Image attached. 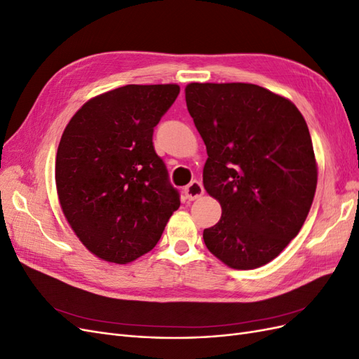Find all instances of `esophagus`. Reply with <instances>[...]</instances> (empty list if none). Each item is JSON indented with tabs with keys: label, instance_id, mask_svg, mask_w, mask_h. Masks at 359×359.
<instances>
[{
	"label": "esophagus",
	"instance_id": "1",
	"mask_svg": "<svg viewBox=\"0 0 359 359\" xmlns=\"http://www.w3.org/2000/svg\"><path fill=\"white\" fill-rule=\"evenodd\" d=\"M184 194H186V198H187L189 201H194V199L201 198L202 194H203V186H202V182H199V181L190 182L189 186H187L186 189H184Z\"/></svg>",
	"mask_w": 359,
	"mask_h": 359
}]
</instances>
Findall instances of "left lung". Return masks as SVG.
Listing matches in <instances>:
<instances>
[{"label":"left lung","instance_id":"1","mask_svg":"<svg viewBox=\"0 0 359 359\" xmlns=\"http://www.w3.org/2000/svg\"><path fill=\"white\" fill-rule=\"evenodd\" d=\"M186 102L208 154L203 187L222 205L205 245L231 268L262 266L298 235L313 203L318 166L306 119L253 83L193 82Z\"/></svg>","mask_w":359,"mask_h":359}]
</instances>
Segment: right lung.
<instances>
[{"instance_id": "right-lung-1", "label": "right lung", "mask_w": 359, "mask_h": 359, "mask_svg": "<svg viewBox=\"0 0 359 359\" xmlns=\"http://www.w3.org/2000/svg\"><path fill=\"white\" fill-rule=\"evenodd\" d=\"M180 86L126 85L86 102L61 136L55 182L64 215L93 255L128 264L153 250L180 193L153 133Z\"/></svg>"}]
</instances>
